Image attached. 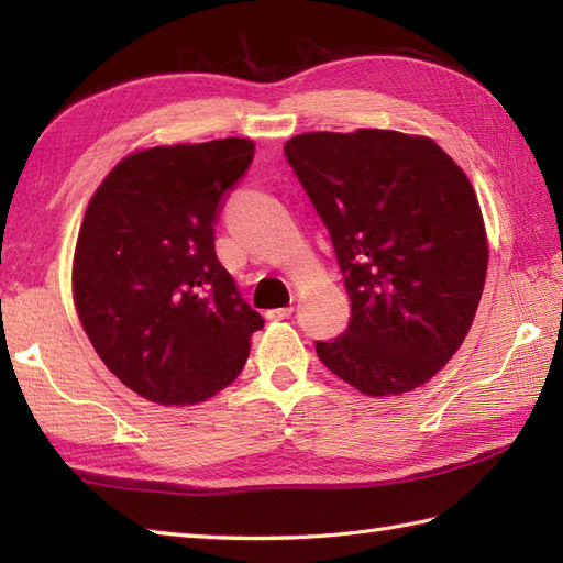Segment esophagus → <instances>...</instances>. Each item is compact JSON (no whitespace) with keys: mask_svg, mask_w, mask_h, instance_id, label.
Listing matches in <instances>:
<instances>
[{"mask_svg":"<svg viewBox=\"0 0 563 563\" xmlns=\"http://www.w3.org/2000/svg\"><path fill=\"white\" fill-rule=\"evenodd\" d=\"M290 317H292V307H278V309H268L266 312V319H271V321H283Z\"/></svg>","mask_w":563,"mask_h":563,"instance_id":"1","label":"esophagus"}]
</instances>
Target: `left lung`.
<instances>
[{
  "label": "left lung",
  "instance_id": "left-lung-1",
  "mask_svg": "<svg viewBox=\"0 0 563 563\" xmlns=\"http://www.w3.org/2000/svg\"><path fill=\"white\" fill-rule=\"evenodd\" d=\"M285 157L324 220L351 324L319 341L367 397L404 394L457 353L479 307L488 244L470 178L433 140L397 130L305 133Z\"/></svg>",
  "mask_w": 563,
  "mask_h": 563
}]
</instances>
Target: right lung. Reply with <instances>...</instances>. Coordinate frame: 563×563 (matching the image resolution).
<instances>
[{"mask_svg":"<svg viewBox=\"0 0 563 563\" xmlns=\"http://www.w3.org/2000/svg\"><path fill=\"white\" fill-rule=\"evenodd\" d=\"M251 159L246 137L140 150L84 212L79 321L106 367L154 404H200L232 385L263 327L218 261L212 227Z\"/></svg>","mask_w":563,"mask_h":563,"instance_id":"right-lung-1","label":"right lung"}]
</instances>
